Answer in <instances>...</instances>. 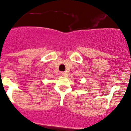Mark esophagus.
Instances as JSON below:
<instances>
[{"mask_svg": "<svg viewBox=\"0 0 131 131\" xmlns=\"http://www.w3.org/2000/svg\"><path fill=\"white\" fill-rule=\"evenodd\" d=\"M60 75L63 77H67L68 75V73L67 71H64V72H61L60 73Z\"/></svg>", "mask_w": 131, "mask_h": 131, "instance_id": "obj_1", "label": "esophagus"}]
</instances>
